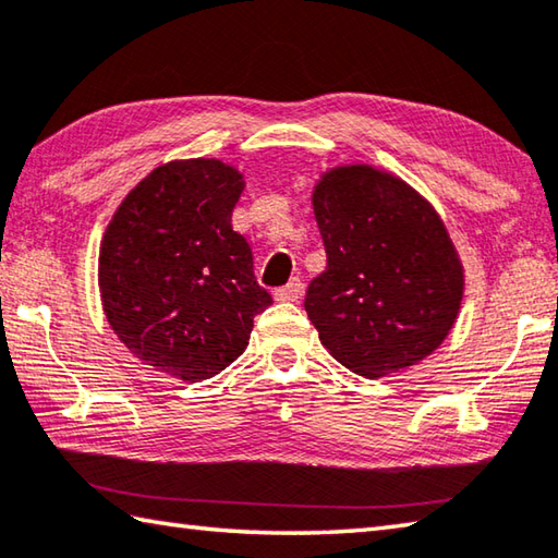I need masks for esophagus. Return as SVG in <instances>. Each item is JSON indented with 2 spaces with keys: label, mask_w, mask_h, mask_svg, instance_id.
Listing matches in <instances>:
<instances>
[{
  "label": "esophagus",
  "mask_w": 558,
  "mask_h": 558,
  "mask_svg": "<svg viewBox=\"0 0 558 558\" xmlns=\"http://www.w3.org/2000/svg\"><path fill=\"white\" fill-rule=\"evenodd\" d=\"M302 298V280L292 278L288 286H282L276 290V300L278 302H298Z\"/></svg>",
  "instance_id": "34e87169"
}]
</instances>
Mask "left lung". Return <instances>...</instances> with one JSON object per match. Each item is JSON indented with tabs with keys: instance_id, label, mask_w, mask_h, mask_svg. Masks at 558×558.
Returning <instances> with one entry per match:
<instances>
[{
	"instance_id": "obj_1",
	"label": "left lung",
	"mask_w": 558,
	"mask_h": 558,
	"mask_svg": "<svg viewBox=\"0 0 558 558\" xmlns=\"http://www.w3.org/2000/svg\"><path fill=\"white\" fill-rule=\"evenodd\" d=\"M312 205L327 251V270L305 295L319 341L366 378L427 359L463 298V266L434 207L371 166L324 173Z\"/></svg>"
}]
</instances>
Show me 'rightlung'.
Here are the masks:
<instances>
[{
  "label": "right lung",
  "instance_id": "1",
  "mask_svg": "<svg viewBox=\"0 0 558 558\" xmlns=\"http://www.w3.org/2000/svg\"><path fill=\"white\" fill-rule=\"evenodd\" d=\"M244 190L217 158L166 163L121 202L99 246L109 327L138 361L207 380L248 347L272 298L253 276L248 241L231 227Z\"/></svg>",
  "mask_w": 558,
  "mask_h": 558
}]
</instances>
